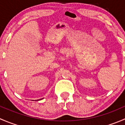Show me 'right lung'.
<instances>
[{
    "mask_svg": "<svg viewBox=\"0 0 125 125\" xmlns=\"http://www.w3.org/2000/svg\"><path fill=\"white\" fill-rule=\"evenodd\" d=\"M41 99H40V100H41Z\"/></svg>",
    "mask_w": 125,
    "mask_h": 125,
    "instance_id": "obj_1",
    "label": "right lung"
}]
</instances>
